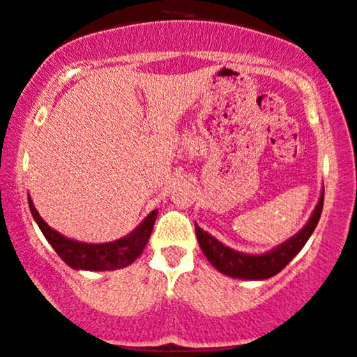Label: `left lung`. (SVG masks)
Listing matches in <instances>:
<instances>
[{
	"instance_id": "1",
	"label": "left lung",
	"mask_w": 357,
	"mask_h": 357,
	"mask_svg": "<svg viewBox=\"0 0 357 357\" xmlns=\"http://www.w3.org/2000/svg\"><path fill=\"white\" fill-rule=\"evenodd\" d=\"M324 204V190L321 191L319 203H317L314 213L309 218L307 225L299 231L298 234L287 239L281 246L274 248L273 251L264 252V255H244L234 249L225 246V244L213 238L206 231L196 225V236L199 248L203 249L204 256L218 271L226 274V276L238 279H268L274 274L286 268L289 261L301 251L307 239L311 238L312 231L316 229L317 221H319L321 213H323Z\"/></svg>"
}]
</instances>
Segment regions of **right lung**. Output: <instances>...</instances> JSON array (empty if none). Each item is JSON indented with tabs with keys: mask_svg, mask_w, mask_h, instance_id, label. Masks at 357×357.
<instances>
[{
	"mask_svg": "<svg viewBox=\"0 0 357 357\" xmlns=\"http://www.w3.org/2000/svg\"><path fill=\"white\" fill-rule=\"evenodd\" d=\"M28 204L34 221L38 222L41 233L45 234L48 243L58 252V256L73 269H84V271H111V269L130 266L143 252L158 216V211L154 209L132 233L118 239V241L88 244L68 239L66 236L59 234L58 231L46 225L40 213L34 208L31 197H28Z\"/></svg>",
	"mask_w": 357,
	"mask_h": 357,
	"instance_id": "add662e5",
	"label": "right lung"
}]
</instances>
